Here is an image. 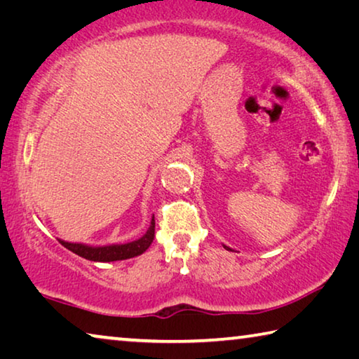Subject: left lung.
Here are the masks:
<instances>
[{"instance_id":"8db88e82","label":"left lung","mask_w":359,"mask_h":359,"mask_svg":"<svg viewBox=\"0 0 359 359\" xmlns=\"http://www.w3.org/2000/svg\"><path fill=\"white\" fill-rule=\"evenodd\" d=\"M223 247H224V248H226V250H231V248H229V247H226V245H223Z\"/></svg>"}]
</instances>
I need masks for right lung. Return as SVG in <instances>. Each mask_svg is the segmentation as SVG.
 <instances>
[{
	"label": "right lung",
	"mask_w": 359,
	"mask_h": 359,
	"mask_svg": "<svg viewBox=\"0 0 359 359\" xmlns=\"http://www.w3.org/2000/svg\"><path fill=\"white\" fill-rule=\"evenodd\" d=\"M155 238V217H151L150 226L145 231V234L141 238L126 244H107V245H90L82 244V242H68L58 239L60 244L68 248L72 253L79 255L85 259L100 261V263H109V261H121L135 258L142 255L150 247Z\"/></svg>",
	"instance_id": "obj_1"
}]
</instances>
